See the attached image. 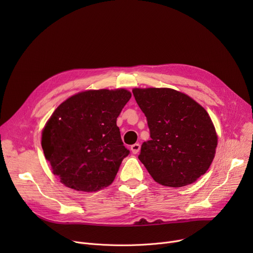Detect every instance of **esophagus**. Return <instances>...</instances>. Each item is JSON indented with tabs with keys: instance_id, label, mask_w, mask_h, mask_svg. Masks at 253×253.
Masks as SVG:
<instances>
[{
	"instance_id": "esophagus-1",
	"label": "esophagus",
	"mask_w": 253,
	"mask_h": 253,
	"mask_svg": "<svg viewBox=\"0 0 253 253\" xmlns=\"http://www.w3.org/2000/svg\"><path fill=\"white\" fill-rule=\"evenodd\" d=\"M140 150V144L139 143H134L131 145V152L133 154H137Z\"/></svg>"
}]
</instances>
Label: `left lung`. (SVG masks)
Returning <instances> with one entry per match:
<instances>
[{
    "label": "left lung",
    "mask_w": 253,
    "mask_h": 253,
    "mask_svg": "<svg viewBox=\"0 0 253 253\" xmlns=\"http://www.w3.org/2000/svg\"><path fill=\"white\" fill-rule=\"evenodd\" d=\"M132 92L147 117L151 134L138 159L154 180L179 188L202 176L217 145L215 128L203 106L170 88H135Z\"/></svg>",
    "instance_id": "8db88e82"
}]
</instances>
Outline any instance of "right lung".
Instances as JSON below:
<instances>
[{"label": "right lung", "mask_w": 253, "mask_h": 253, "mask_svg": "<svg viewBox=\"0 0 253 253\" xmlns=\"http://www.w3.org/2000/svg\"><path fill=\"white\" fill-rule=\"evenodd\" d=\"M130 97L125 89L88 90L68 98L52 114L42 132V148L65 187L96 192L114 181L130 153L117 126Z\"/></svg>", "instance_id": "add662e5"}]
</instances>
